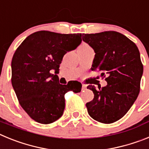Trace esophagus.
<instances>
[{
  "label": "esophagus",
  "mask_w": 149,
  "mask_h": 149,
  "mask_svg": "<svg viewBox=\"0 0 149 149\" xmlns=\"http://www.w3.org/2000/svg\"><path fill=\"white\" fill-rule=\"evenodd\" d=\"M86 89V85L85 84H83L82 85V90H85Z\"/></svg>",
  "instance_id": "obj_1"
}]
</instances>
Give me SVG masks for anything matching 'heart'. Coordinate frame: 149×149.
Returning a JSON list of instances; mask_svg holds the SVG:
<instances>
[{
    "label": "heart",
    "mask_w": 149,
    "mask_h": 149,
    "mask_svg": "<svg viewBox=\"0 0 149 149\" xmlns=\"http://www.w3.org/2000/svg\"><path fill=\"white\" fill-rule=\"evenodd\" d=\"M89 47V45L86 44H82L81 46H80V48H88Z\"/></svg>",
    "instance_id": "obj_1"
}]
</instances>
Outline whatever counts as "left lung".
<instances>
[{
  "label": "left lung",
  "instance_id": "8db88e82",
  "mask_svg": "<svg viewBox=\"0 0 149 149\" xmlns=\"http://www.w3.org/2000/svg\"><path fill=\"white\" fill-rule=\"evenodd\" d=\"M83 41L94 50L92 71L105 74L107 84L96 89L93 101L86 103L89 115L93 119L110 124L127 113L139 93L143 65L137 46L127 36L116 31L83 34Z\"/></svg>",
  "mask_w": 149,
  "mask_h": 149
}]
</instances>
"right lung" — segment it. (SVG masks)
Returning <instances> with one entry per match:
<instances>
[{"label": "right lung", "instance_id": "add662e5", "mask_svg": "<svg viewBox=\"0 0 149 149\" xmlns=\"http://www.w3.org/2000/svg\"><path fill=\"white\" fill-rule=\"evenodd\" d=\"M81 36L41 30L28 36L13 55L12 85L22 107L36 122L46 125L60 119L65 93L81 91L80 82L63 85L56 75L63 56L81 45Z\"/></svg>", "mask_w": 149, "mask_h": 149}]
</instances>
